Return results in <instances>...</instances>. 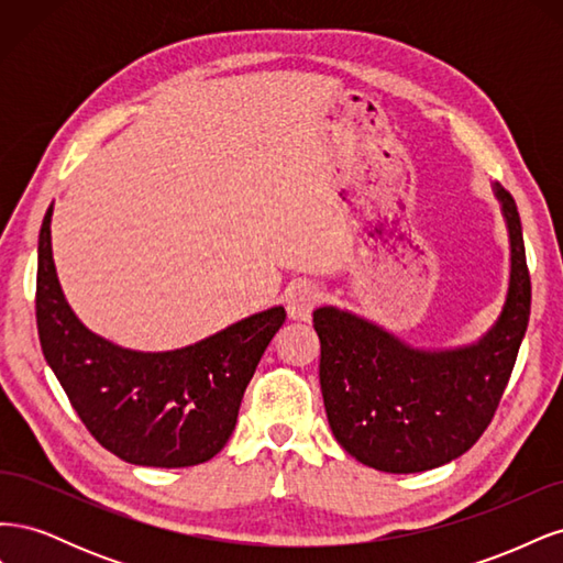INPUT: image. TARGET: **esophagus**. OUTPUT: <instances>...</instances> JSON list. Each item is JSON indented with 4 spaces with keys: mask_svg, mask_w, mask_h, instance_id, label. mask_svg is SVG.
<instances>
[{
    "mask_svg": "<svg viewBox=\"0 0 563 563\" xmlns=\"http://www.w3.org/2000/svg\"><path fill=\"white\" fill-rule=\"evenodd\" d=\"M319 291L312 286H300L296 288V291L288 296V302H286V310H288V317L291 319H310L314 308L319 305Z\"/></svg>",
    "mask_w": 563,
    "mask_h": 563,
    "instance_id": "34e87169",
    "label": "esophagus"
}]
</instances>
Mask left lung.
Instances as JSON below:
<instances>
[{
	"label": "left lung",
	"instance_id": "obj_1",
	"mask_svg": "<svg viewBox=\"0 0 563 563\" xmlns=\"http://www.w3.org/2000/svg\"><path fill=\"white\" fill-rule=\"evenodd\" d=\"M512 246L505 308L479 343L416 350L362 317L314 310L319 383L338 444L391 474L424 472L470 451L503 399L531 314L517 203L496 185Z\"/></svg>",
	"mask_w": 563,
	"mask_h": 563
}]
</instances>
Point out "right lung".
I'll list each match as a JSON object with an SVG mask.
<instances>
[{"label":"right lung","mask_w":563,"mask_h":563,"mask_svg":"<svg viewBox=\"0 0 563 563\" xmlns=\"http://www.w3.org/2000/svg\"><path fill=\"white\" fill-rule=\"evenodd\" d=\"M48 207L37 249V331L44 360L100 446L145 467L207 463L236 424L286 310L269 308L172 352H133L91 333L65 302L51 255Z\"/></svg>","instance_id":"obj_1"}]
</instances>
